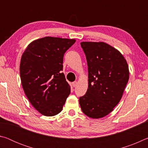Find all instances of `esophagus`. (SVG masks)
<instances>
[{
    "label": "esophagus",
    "mask_w": 148,
    "mask_h": 148,
    "mask_svg": "<svg viewBox=\"0 0 148 148\" xmlns=\"http://www.w3.org/2000/svg\"><path fill=\"white\" fill-rule=\"evenodd\" d=\"M76 85H77V82H72V86H73L74 87L75 86H76Z\"/></svg>",
    "instance_id": "esophagus-1"
}]
</instances>
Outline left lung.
<instances>
[{
    "label": "left lung",
    "mask_w": 148,
    "mask_h": 148,
    "mask_svg": "<svg viewBox=\"0 0 148 148\" xmlns=\"http://www.w3.org/2000/svg\"><path fill=\"white\" fill-rule=\"evenodd\" d=\"M88 66V89L79 102L82 112L99 119L119 103L129 78V66L120 52L104 42H81Z\"/></svg>",
    "instance_id": "obj_1"
}]
</instances>
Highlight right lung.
Here are the masks:
<instances>
[{"label": "right lung", "instance_id": "right-lung-1", "mask_svg": "<svg viewBox=\"0 0 148 148\" xmlns=\"http://www.w3.org/2000/svg\"><path fill=\"white\" fill-rule=\"evenodd\" d=\"M75 42L44 37L31 42L22 55L19 70L23 89L29 102L44 116L60 113L71 93L61 71L64 54Z\"/></svg>", "mask_w": 148, "mask_h": 148}]
</instances>
